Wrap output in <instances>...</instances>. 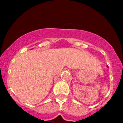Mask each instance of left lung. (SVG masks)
Instances as JSON below:
<instances>
[{
    "instance_id": "left-lung-1",
    "label": "left lung",
    "mask_w": 123,
    "mask_h": 123,
    "mask_svg": "<svg viewBox=\"0 0 123 123\" xmlns=\"http://www.w3.org/2000/svg\"><path fill=\"white\" fill-rule=\"evenodd\" d=\"M107 67H108V66H107Z\"/></svg>"
}]
</instances>
